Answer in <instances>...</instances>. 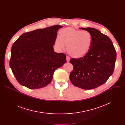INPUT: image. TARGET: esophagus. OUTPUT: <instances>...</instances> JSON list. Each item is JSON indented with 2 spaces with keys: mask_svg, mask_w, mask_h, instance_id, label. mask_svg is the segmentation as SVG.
<instances>
[{
  "mask_svg": "<svg viewBox=\"0 0 125 125\" xmlns=\"http://www.w3.org/2000/svg\"><path fill=\"white\" fill-rule=\"evenodd\" d=\"M66 60H67V62H69L70 60V58L69 56H67V57H66Z\"/></svg>",
  "mask_w": 125,
  "mask_h": 125,
  "instance_id": "34e87169",
  "label": "esophagus"
}]
</instances>
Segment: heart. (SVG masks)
<instances>
[{
    "instance_id": "obj_1",
    "label": "heart",
    "mask_w": 125,
    "mask_h": 125,
    "mask_svg": "<svg viewBox=\"0 0 125 125\" xmlns=\"http://www.w3.org/2000/svg\"><path fill=\"white\" fill-rule=\"evenodd\" d=\"M92 42V35L89 31L68 27L59 31V38L55 41V45L59 50L67 46V52L71 56L81 58L90 50Z\"/></svg>"
}]
</instances>
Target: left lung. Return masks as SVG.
Here are the masks:
<instances>
[{
    "label": "left lung",
    "instance_id": "1",
    "mask_svg": "<svg viewBox=\"0 0 125 125\" xmlns=\"http://www.w3.org/2000/svg\"><path fill=\"white\" fill-rule=\"evenodd\" d=\"M93 37L90 50L83 57L72 58L74 66L70 75L73 85L83 90H91L104 84L112 75L116 59L113 44L107 35L93 28H80Z\"/></svg>",
    "mask_w": 125,
    "mask_h": 125
}]
</instances>
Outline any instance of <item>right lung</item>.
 Listing matches in <instances>:
<instances>
[{"label":"right lung","mask_w":125,"mask_h":125,"mask_svg":"<svg viewBox=\"0 0 125 125\" xmlns=\"http://www.w3.org/2000/svg\"><path fill=\"white\" fill-rule=\"evenodd\" d=\"M55 25L22 34L12 45L10 67L16 80L30 89L47 85L54 71L66 62L64 53H56L53 46L58 30Z\"/></svg>","instance_id":"right-lung-1"}]
</instances>
